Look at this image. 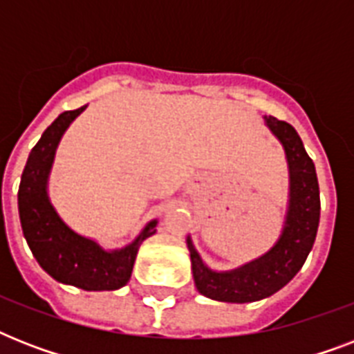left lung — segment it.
I'll use <instances>...</instances> for the list:
<instances>
[{"instance_id":"obj_1","label":"left lung","mask_w":354,"mask_h":354,"mask_svg":"<svg viewBox=\"0 0 354 354\" xmlns=\"http://www.w3.org/2000/svg\"><path fill=\"white\" fill-rule=\"evenodd\" d=\"M279 139L288 163V207L285 226L272 250L259 259L227 272H215L202 261L191 236L187 248L196 290L202 296L226 303L259 301L281 290L301 270L313 250L319 224V187L316 169L296 128L275 118H264Z\"/></svg>"}]
</instances>
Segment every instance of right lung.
I'll use <instances>...</instances> for the list:
<instances>
[{
    "instance_id": "obj_1",
    "label": "right lung",
    "mask_w": 354,
    "mask_h": 354,
    "mask_svg": "<svg viewBox=\"0 0 354 354\" xmlns=\"http://www.w3.org/2000/svg\"><path fill=\"white\" fill-rule=\"evenodd\" d=\"M86 106L60 113L30 150L18 191L19 222L30 252L53 279L82 290H118L132 275L145 239L156 233L150 221L128 246L108 252L95 241L75 233L60 218L47 194V180L64 132Z\"/></svg>"
}]
</instances>
